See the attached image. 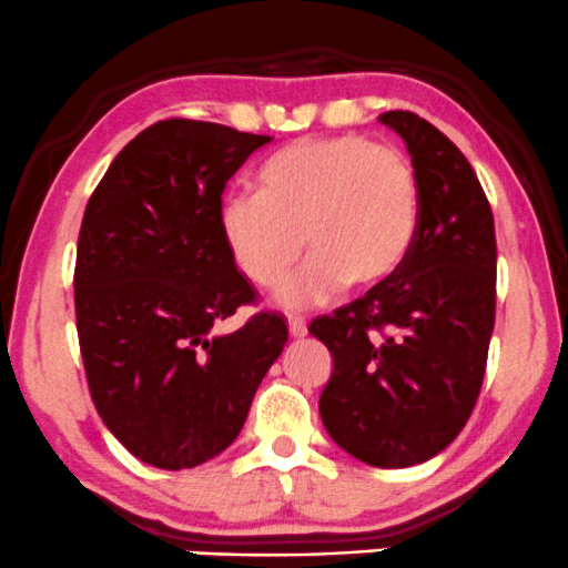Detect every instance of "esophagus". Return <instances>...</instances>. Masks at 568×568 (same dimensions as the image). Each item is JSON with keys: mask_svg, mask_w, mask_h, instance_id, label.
Here are the masks:
<instances>
[{"mask_svg": "<svg viewBox=\"0 0 568 568\" xmlns=\"http://www.w3.org/2000/svg\"><path fill=\"white\" fill-rule=\"evenodd\" d=\"M290 335L300 339L308 335V326H305V322H300V318H290Z\"/></svg>", "mask_w": 568, "mask_h": 568, "instance_id": "esophagus-1", "label": "esophagus"}]
</instances>
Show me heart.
<instances>
[{
  "label": "heart",
  "instance_id": "b5f03b06",
  "mask_svg": "<svg viewBox=\"0 0 568 568\" xmlns=\"http://www.w3.org/2000/svg\"><path fill=\"white\" fill-rule=\"evenodd\" d=\"M423 189L402 151L362 135L305 138L271 153L255 196L225 193L217 229L236 268L276 290L305 252L311 263L282 290L286 308L326 303L343 284L369 290L396 273L419 233Z\"/></svg>",
  "mask_w": 568,
  "mask_h": 568
}]
</instances>
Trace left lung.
<instances>
[{"mask_svg":"<svg viewBox=\"0 0 568 568\" xmlns=\"http://www.w3.org/2000/svg\"><path fill=\"white\" fill-rule=\"evenodd\" d=\"M423 189L406 263L311 335L329 348L318 398L339 449L375 468H412L444 452L468 423L495 329L497 242L486 193L463 151L430 122L388 111Z\"/></svg>","mask_w":568,"mask_h":568,"instance_id":"obj_1","label":"left lung"}]
</instances>
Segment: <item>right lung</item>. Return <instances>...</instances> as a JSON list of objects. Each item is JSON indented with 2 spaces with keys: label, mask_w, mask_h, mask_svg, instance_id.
Segmentation results:
<instances>
[{
  "label": "right lung",
  "mask_w": 568,
  "mask_h": 568,
  "mask_svg": "<svg viewBox=\"0 0 568 568\" xmlns=\"http://www.w3.org/2000/svg\"><path fill=\"white\" fill-rule=\"evenodd\" d=\"M268 135L166 119L119 151L84 210L73 303L98 415L124 449L162 470L196 468L229 449L286 324L257 313L217 229L225 183Z\"/></svg>",
  "instance_id": "1"
}]
</instances>
